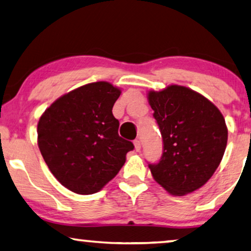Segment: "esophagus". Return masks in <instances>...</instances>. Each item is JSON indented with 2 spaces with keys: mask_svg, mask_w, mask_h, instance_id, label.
Returning <instances> with one entry per match:
<instances>
[{
  "mask_svg": "<svg viewBox=\"0 0 251 251\" xmlns=\"http://www.w3.org/2000/svg\"><path fill=\"white\" fill-rule=\"evenodd\" d=\"M134 147H135V150L138 152L142 148V144H141V141L140 140H135L134 141Z\"/></svg>",
  "mask_w": 251,
  "mask_h": 251,
  "instance_id": "obj_1",
  "label": "esophagus"
}]
</instances>
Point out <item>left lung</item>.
I'll list each match as a JSON object with an SVG mask.
<instances>
[{"label": "left lung", "instance_id": "left-lung-1", "mask_svg": "<svg viewBox=\"0 0 251 251\" xmlns=\"http://www.w3.org/2000/svg\"><path fill=\"white\" fill-rule=\"evenodd\" d=\"M149 102L162 136V155L149 163L154 180L176 196L200 188L223 158L227 129L209 100L188 88L170 85L149 92Z\"/></svg>", "mask_w": 251, "mask_h": 251}]
</instances>
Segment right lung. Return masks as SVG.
Wrapping results in <instances>:
<instances>
[{"instance_id":"obj_1","label":"right lung","mask_w":251,"mask_h":251,"mask_svg":"<svg viewBox=\"0 0 251 251\" xmlns=\"http://www.w3.org/2000/svg\"><path fill=\"white\" fill-rule=\"evenodd\" d=\"M121 90L85 84L51 103L39 119L38 147L55 178L73 193L99 192L124 166L134 144L118 135L113 107Z\"/></svg>"}]
</instances>
